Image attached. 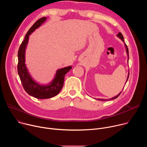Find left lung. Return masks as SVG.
I'll return each instance as SVG.
<instances>
[{
  "instance_id": "8db88e82",
  "label": "left lung",
  "mask_w": 147,
  "mask_h": 147,
  "mask_svg": "<svg viewBox=\"0 0 147 147\" xmlns=\"http://www.w3.org/2000/svg\"><path fill=\"white\" fill-rule=\"evenodd\" d=\"M117 36L118 37V38H119L123 42H124V38H123V35L121 34V32H119L117 34ZM124 47H125V51H126V53H127V57H128V59H127V63L129 62V50H128V48H127V45H125V44L124 42ZM129 73H128V76H127V80H126V82H125V83L127 82V80H128V78H129ZM121 91L118 94V95H116L115 96H114V97H112V98H110V99H100V98H98V99H96L97 100H102V101H106V100H112V99H116V98H117L119 96V95L121 94Z\"/></svg>"
}]
</instances>
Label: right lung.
<instances>
[{"label": "right lung", "mask_w": 147, "mask_h": 147, "mask_svg": "<svg viewBox=\"0 0 147 147\" xmlns=\"http://www.w3.org/2000/svg\"><path fill=\"white\" fill-rule=\"evenodd\" d=\"M47 17L37 20L28 31L24 40L18 52L17 71L24 89L30 95L37 99H49L57 95L63 86L65 76L72 68L71 66L61 68L56 70L53 80L47 84H42L36 82L31 76L26 64V51L28 43L29 36L46 22Z\"/></svg>", "instance_id": "right-lung-1"}]
</instances>
